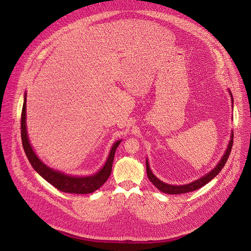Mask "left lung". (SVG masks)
I'll list each match as a JSON object with an SVG mask.
<instances>
[{"mask_svg": "<svg viewBox=\"0 0 251 251\" xmlns=\"http://www.w3.org/2000/svg\"><path fill=\"white\" fill-rule=\"evenodd\" d=\"M231 95V93H230ZM232 97V95H231ZM232 144H233V135L231 134V139L229 141V144H228V147L226 149V152L225 153L224 157L222 158L221 162L217 165V167L214 168L210 173H208L207 175L203 176L202 177L199 178V180L191 183V184H188V185H184V186H172V185H168V184H165L163 183L162 181H160L159 178H157L153 173L151 172L150 170V167H149V163H148V160H146V170H147V176H148V178L152 182V184L158 189L160 190L162 193H165V194H169V195H178V194H186V193H190V192H193V191H196L198 189H201V187H203L204 185H206L209 181H211L212 178L218 176L219 173L222 171V169L225 167L229 155H230V152H231V148H232Z\"/></svg>", "mask_w": 251, "mask_h": 251, "instance_id": "8db88e82", "label": "left lung"}]
</instances>
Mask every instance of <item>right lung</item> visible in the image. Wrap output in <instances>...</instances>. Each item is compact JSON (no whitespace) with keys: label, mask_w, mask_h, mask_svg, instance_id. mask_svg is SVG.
I'll use <instances>...</instances> for the list:
<instances>
[{"label":"right lung","mask_w":251,"mask_h":251,"mask_svg":"<svg viewBox=\"0 0 251 251\" xmlns=\"http://www.w3.org/2000/svg\"><path fill=\"white\" fill-rule=\"evenodd\" d=\"M21 135L23 141V147L25 153L32 166V168L37 171L45 180L50 184L55 187L57 190L63 193L70 194H90L98 190L107 180L112 171V164L114 160V155L117 147L120 144V140L115 142L110 151L109 157L107 159L104 167L95 175L90 176H70L64 175L60 172L53 171L52 169L46 166L32 151V148L28 142L26 129H25V94L22 109V118H21Z\"/></svg>","instance_id":"right-lung-1"}]
</instances>
